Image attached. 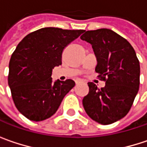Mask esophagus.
Listing matches in <instances>:
<instances>
[{"mask_svg": "<svg viewBox=\"0 0 147 147\" xmlns=\"http://www.w3.org/2000/svg\"><path fill=\"white\" fill-rule=\"evenodd\" d=\"M81 82H82V81H81L80 79H76V84H78V83H80Z\"/></svg>", "mask_w": 147, "mask_h": 147, "instance_id": "34e87169", "label": "esophagus"}]
</instances>
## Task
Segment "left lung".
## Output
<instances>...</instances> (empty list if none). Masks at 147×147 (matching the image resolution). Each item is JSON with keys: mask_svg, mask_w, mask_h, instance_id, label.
Masks as SVG:
<instances>
[{"mask_svg": "<svg viewBox=\"0 0 147 147\" xmlns=\"http://www.w3.org/2000/svg\"><path fill=\"white\" fill-rule=\"evenodd\" d=\"M81 39L92 45L97 59L95 71L105 82L101 88L88 83L89 92L82 100L84 110L100 124L113 123L128 114L139 91V59L131 44L111 30H88Z\"/></svg>", "mask_w": 147, "mask_h": 147, "instance_id": "left-lung-1", "label": "left lung"}]
</instances>
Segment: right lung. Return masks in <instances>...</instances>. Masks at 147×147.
<instances>
[{"instance_id":"obj_1","label":"right lung","mask_w":147,"mask_h":147,"mask_svg":"<svg viewBox=\"0 0 147 147\" xmlns=\"http://www.w3.org/2000/svg\"><path fill=\"white\" fill-rule=\"evenodd\" d=\"M83 30L47 27L27 35L9 62L8 85L18 111L31 121L52 117L75 86L71 79L53 82L52 71L62 64V53Z\"/></svg>"}]
</instances>
